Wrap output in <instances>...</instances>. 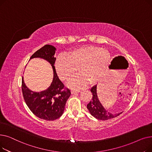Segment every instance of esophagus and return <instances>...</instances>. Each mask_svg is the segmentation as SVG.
I'll return each mask as SVG.
<instances>
[{
  "mask_svg": "<svg viewBox=\"0 0 152 152\" xmlns=\"http://www.w3.org/2000/svg\"><path fill=\"white\" fill-rule=\"evenodd\" d=\"M71 94L78 93V92H79V89H71Z\"/></svg>",
  "mask_w": 152,
  "mask_h": 152,
  "instance_id": "1",
  "label": "esophagus"
}]
</instances>
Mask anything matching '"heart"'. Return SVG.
I'll list each match as a JSON object with an SVG mask.
<instances>
[{"instance_id": "b5f03b06", "label": "heart", "mask_w": 152, "mask_h": 152, "mask_svg": "<svg viewBox=\"0 0 152 152\" xmlns=\"http://www.w3.org/2000/svg\"><path fill=\"white\" fill-rule=\"evenodd\" d=\"M110 53L104 49L92 45H84L73 49L68 55H59L55 61L57 73L63 81H68L77 73L78 68L82 75L77 76L68 83L71 87H81L95 83L98 72L104 69L110 60Z\"/></svg>"}]
</instances>
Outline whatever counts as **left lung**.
Masks as SVG:
<instances>
[{
  "mask_svg": "<svg viewBox=\"0 0 152 152\" xmlns=\"http://www.w3.org/2000/svg\"><path fill=\"white\" fill-rule=\"evenodd\" d=\"M91 91L92 93L93 97L92 100L87 104V108L89 111L91 115L94 118L100 120H108V119L116 118L123 113L121 112L117 114L111 113L103 107L98 97L97 85L93 86Z\"/></svg>",
  "mask_w": 152,
  "mask_h": 152,
  "instance_id": "left-lung-1",
  "label": "left lung"
}]
</instances>
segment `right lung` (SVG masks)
Listing matches in <instances>:
<instances>
[{"mask_svg":"<svg viewBox=\"0 0 152 152\" xmlns=\"http://www.w3.org/2000/svg\"><path fill=\"white\" fill-rule=\"evenodd\" d=\"M56 48L51 45H45L31 56L30 60L40 58L49 62L53 71V77L50 86L44 91H31L22 78V92L24 99L30 110L37 117L47 121H53L63 113L67 100L71 95L69 89L64 87L56 73L54 57Z\"/></svg>","mask_w":152,"mask_h":152,"instance_id":"right-lung-1","label":"right lung"}]
</instances>
